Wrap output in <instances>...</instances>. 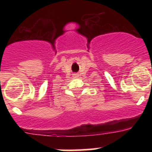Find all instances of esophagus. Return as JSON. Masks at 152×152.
<instances>
[{"instance_id": "obj_1", "label": "esophagus", "mask_w": 152, "mask_h": 152, "mask_svg": "<svg viewBox=\"0 0 152 152\" xmlns=\"http://www.w3.org/2000/svg\"><path fill=\"white\" fill-rule=\"evenodd\" d=\"M77 74H74V78H76V77H77Z\"/></svg>"}]
</instances>
